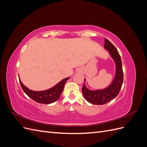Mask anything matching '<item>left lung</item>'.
Listing matches in <instances>:
<instances>
[{"label": "left lung", "instance_id": "8db88e82", "mask_svg": "<svg viewBox=\"0 0 147 147\" xmlns=\"http://www.w3.org/2000/svg\"><path fill=\"white\" fill-rule=\"evenodd\" d=\"M104 48L109 51L110 56L115 63L116 72L113 82L108 87L103 90H90L86 87L84 83L82 88V92L84 98L88 102L95 105H103L115 98L119 94L123 82L122 63L118 50L107 38H105ZM85 80L84 79V82Z\"/></svg>", "mask_w": 147, "mask_h": 147}]
</instances>
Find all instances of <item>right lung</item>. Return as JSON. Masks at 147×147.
Returning <instances> with one entry per match:
<instances>
[{
	"label": "right lung",
	"mask_w": 147,
	"mask_h": 147,
	"mask_svg": "<svg viewBox=\"0 0 147 147\" xmlns=\"http://www.w3.org/2000/svg\"><path fill=\"white\" fill-rule=\"evenodd\" d=\"M69 78V77L62 80L60 82L50 89L40 91H35L29 90L28 88L24 85L20 80V78H19V80L22 89L30 98L38 102V103L49 104L58 100L62 92L63 91L64 84Z\"/></svg>",
	"instance_id": "obj_1"
}]
</instances>
